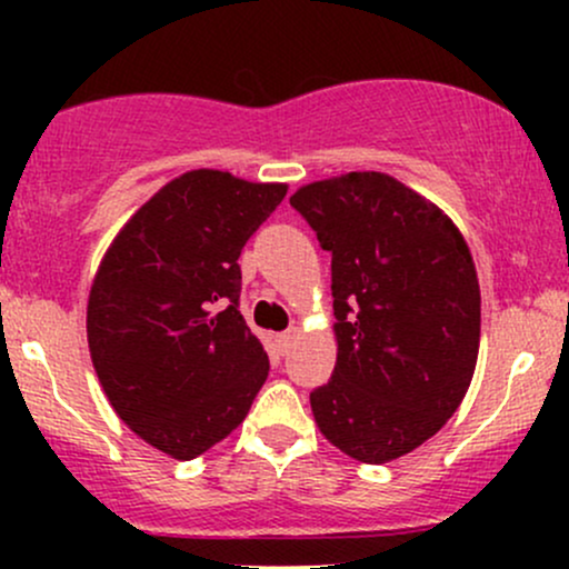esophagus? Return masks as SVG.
I'll list each match as a JSON object with an SVG mask.
<instances>
[{
	"instance_id": "obj_1",
	"label": "esophagus",
	"mask_w": 569,
	"mask_h": 569,
	"mask_svg": "<svg viewBox=\"0 0 569 569\" xmlns=\"http://www.w3.org/2000/svg\"><path fill=\"white\" fill-rule=\"evenodd\" d=\"M293 339H297V329L280 331V335H276V348L280 352H289V348L293 345Z\"/></svg>"
}]
</instances>
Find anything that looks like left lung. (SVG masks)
<instances>
[{"label":"left lung","instance_id":"obj_1","mask_svg":"<svg viewBox=\"0 0 569 569\" xmlns=\"http://www.w3.org/2000/svg\"><path fill=\"white\" fill-rule=\"evenodd\" d=\"M291 206L331 251L337 367L310 393L321 433L382 466L447 426L471 385L481 293L439 206L377 171L312 181Z\"/></svg>","mask_w":569,"mask_h":569}]
</instances>
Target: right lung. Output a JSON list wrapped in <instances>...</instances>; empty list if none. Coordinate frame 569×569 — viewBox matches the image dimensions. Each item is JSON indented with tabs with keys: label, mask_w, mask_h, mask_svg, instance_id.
<instances>
[{
	"label": "right lung",
	"mask_w": 569,
	"mask_h": 569,
	"mask_svg": "<svg viewBox=\"0 0 569 569\" xmlns=\"http://www.w3.org/2000/svg\"><path fill=\"white\" fill-rule=\"evenodd\" d=\"M286 189L181 173L117 232L90 286L98 382L117 417L176 460L230 436L267 380V352L238 310V257Z\"/></svg>",
	"instance_id": "right-lung-1"
}]
</instances>
